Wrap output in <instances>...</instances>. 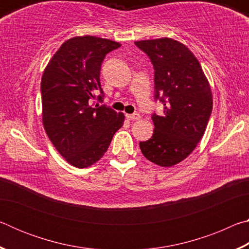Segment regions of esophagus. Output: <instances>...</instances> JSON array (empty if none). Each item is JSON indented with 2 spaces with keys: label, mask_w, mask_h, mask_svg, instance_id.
<instances>
[{
  "label": "esophagus",
  "mask_w": 249,
  "mask_h": 249,
  "mask_svg": "<svg viewBox=\"0 0 249 249\" xmlns=\"http://www.w3.org/2000/svg\"><path fill=\"white\" fill-rule=\"evenodd\" d=\"M126 117H127L128 120H140L141 115L138 114V113H133V114H126Z\"/></svg>",
  "instance_id": "obj_1"
}]
</instances>
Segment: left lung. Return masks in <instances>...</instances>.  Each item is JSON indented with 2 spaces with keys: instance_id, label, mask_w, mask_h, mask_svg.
Listing matches in <instances>:
<instances>
[{
  "instance_id": "8db88e82",
  "label": "left lung",
  "mask_w": 249,
  "mask_h": 249,
  "mask_svg": "<svg viewBox=\"0 0 249 249\" xmlns=\"http://www.w3.org/2000/svg\"><path fill=\"white\" fill-rule=\"evenodd\" d=\"M153 64L154 100L163 105L153 113L154 134L141 142L142 155L161 167L182 161L196 148L212 113L210 84L200 62L183 44L170 38L136 41Z\"/></svg>"
}]
</instances>
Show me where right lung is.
<instances>
[{"mask_svg": "<svg viewBox=\"0 0 249 249\" xmlns=\"http://www.w3.org/2000/svg\"><path fill=\"white\" fill-rule=\"evenodd\" d=\"M120 46L99 37H74L57 50L41 78L45 130L59 154L77 168L102 158L123 126V113L95 104L104 98L101 66L105 56Z\"/></svg>", "mask_w": 249, "mask_h": 249, "instance_id": "add662e5", "label": "right lung"}]
</instances>
